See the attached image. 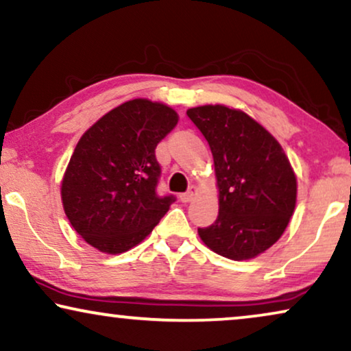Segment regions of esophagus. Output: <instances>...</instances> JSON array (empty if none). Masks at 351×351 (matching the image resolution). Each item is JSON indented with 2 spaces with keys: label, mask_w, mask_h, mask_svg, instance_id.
I'll return each mask as SVG.
<instances>
[{
  "label": "esophagus",
  "mask_w": 351,
  "mask_h": 351,
  "mask_svg": "<svg viewBox=\"0 0 351 351\" xmlns=\"http://www.w3.org/2000/svg\"><path fill=\"white\" fill-rule=\"evenodd\" d=\"M196 186H191V189L186 191V193H182L179 198H180V201L182 203H190V201H193V198L196 196Z\"/></svg>",
  "instance_id": "1"
}]
</instances>
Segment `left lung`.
I'll return each instance as SVG.
<instances>
[{"label":"left lung","instance_id":"8db88e82","mask_svg":"<svg viewBox=\"0 0 351 351\" xmlns=\"http://www.w3.org/2000/svg\"><path fill=\"white\" fill-rule=\"evenodd\" d=\"M186 114L208 141L219 189V215L198 228L219 256L249 261L271 247L289 223L297 179L275 137L241 110L203 105Z\"/></svg>","mask_w":351,"mask_h":351}]
</instances>
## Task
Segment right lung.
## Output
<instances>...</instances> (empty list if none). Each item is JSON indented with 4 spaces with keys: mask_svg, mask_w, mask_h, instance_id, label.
I'll return each mask as SVG.
<instances>
[{
    "mask_svg": "<svg viewBox=\"0 0 351 351\" xmlns=\"http://www.w3.org/2000/svg\"><path fill=\"white\" fill-rule=\"evenodd\" d=\"M177 121L167 105L134 99L110 110L76 143L62 179V204L76 233L100 252L137 246L176 201L156 193L155 148Z\"/></svg>",
    "mask_w": 351,
    "mask_h": 351,
    "instance_id": "add662e5",
    "label": "right lung"
}]
</instances>
